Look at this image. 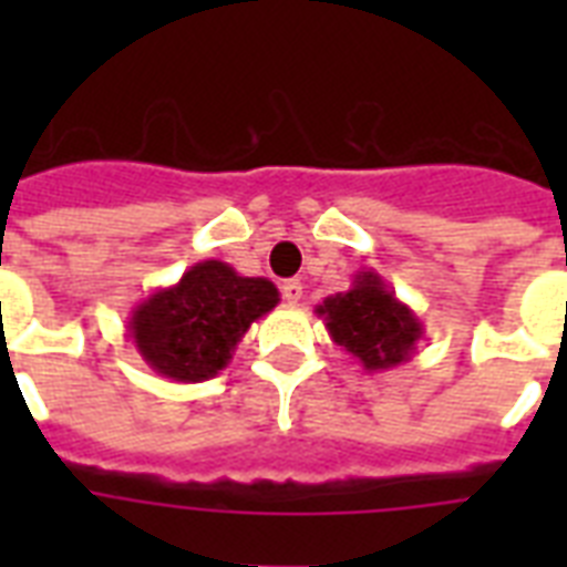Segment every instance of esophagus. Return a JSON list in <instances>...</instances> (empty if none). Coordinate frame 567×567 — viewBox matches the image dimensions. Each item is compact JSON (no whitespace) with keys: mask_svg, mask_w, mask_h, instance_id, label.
<instances>
[{"mask_svg":"<svg viewBox=\"0 0 567 567\" xmlns=\"http://www.w3.org/2000/svg\"><path fill=\"white\" fill-rule=\"evenodd\" d=\"M282 297L288 306H297V302L302 300V282L300 279H288V282H282Z\"/></svg>","mask_w":567,"mask_h":567,"instance_id":"obj_1","label":"esophagus"}]
</instances>
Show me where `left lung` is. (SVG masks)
<instances>
[{
    "label": "left lung",
    "mask_w": 567,
    "mask_h": 567,
    "mask_svg": "<svg viewBox=\"0 0 567 567\" xmlns=\"http://www.w3.org/2000/svg\"><path fill=\"white\" fill-rule=\"evenodd\" d=\"M315 311L323 318L329 338L368 373L409 362L423 338L421 318L377 270H355L350 291L332 293Z\"/></svg>",
    "instance_id": "8db88e82"
}]
</instances>
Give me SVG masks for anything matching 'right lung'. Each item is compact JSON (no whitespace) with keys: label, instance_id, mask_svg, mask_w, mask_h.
I'll return each instance as SVG.
<instances>
[{"label":"right lung","instance_id":"right-lung-1","mask_svg":"<svg viewBox=\"0 0 567 567\" xmlns=\"http://www.w3.org/2000/svg\"><path fill=\"white\" fill-rule=\"evenodd\" d=\"M276 306L279 291L270 279L240 276L226 261L208 258L137 302L128 315V338L158 377L203 382L231 362L247 329Z\"/></svg>","mask_w":567,"mask_h":567}]
</instances>
